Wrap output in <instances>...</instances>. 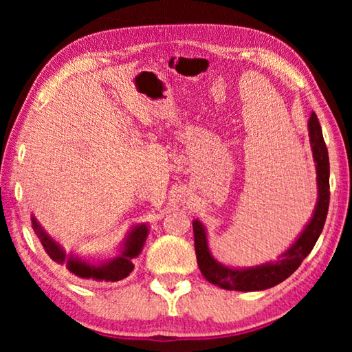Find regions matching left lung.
<instances>
[{"label":"left lung","mask_w":352,"mask_h":352,"mask_svg":"<svg viewBox=\"0 0 352 352\" xmlns=\"http://www.w3.org/2000/svg\"><path fill=\"white\" fill-rule=\"evenodd\" d=\"M309 141L317 172V204L309 222L301 230L296 239L287 250L278 256L276 261H269L254 267H231L214 258L208 245L205 225L199 219L192 220L194 245L197 264L206 281L225 290L259 292L275 287L294 273L306 256L312 252L323 231L327 210H329V157L323 140V132L315 113H311L307 122Z\"/></svg>","instance_id":"left-lung-1"}]
</instances>
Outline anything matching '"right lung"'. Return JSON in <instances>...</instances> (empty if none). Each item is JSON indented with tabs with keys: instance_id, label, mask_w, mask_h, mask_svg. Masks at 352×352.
<instances>
[{
	"instance_id": "add662e5",
	"label": "right lung",
	"mask_w": 352,
	"mask_h": 352,
	"mask_svg": "<svg viewBox=\"0 0 352 352\" xmlns=\"http://www.w3.org/2000/svg\"><path fill=\"white\" fill-rule=\"evenodd\" d=\"M32 228L37 234L38 241L43 245L46 254L58 265H65L69 273L82 279H93V281L115 283L127 278L133 270V259L138 258L142 248H144L146 239L151 231L148 223H136L127 231L122 242L118 245V252L109 259L94 261L87 256H82L71 250L68 253L65 247L56 237H52L45 226L41 225L37 217L31 214Z\"/></svg>"
}]
</instances>
